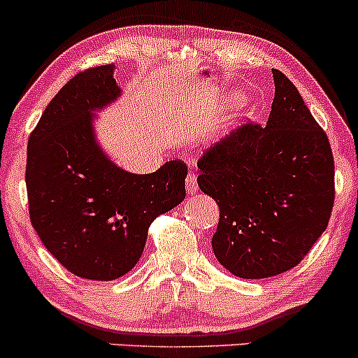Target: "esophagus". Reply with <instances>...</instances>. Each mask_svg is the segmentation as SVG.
Masks as SVG:
<instances>
[{
  "label": "esophagus",
  "instance_id": "obj_1",
  "mask_svg": "<svg viewBox=\"0 0 358 358\" xmlns=\"http://www.w3.org/2000/svg\"><path fill=\"white\" fill-rule=\"evenodd\" d=\"M185 188L188 194H195L199 188V183H197V176H195L194 171H190L187 175V180H185Z\"/></svg>",
  "mask_w": 358,
  "mask_h": 358
}]
</instances>
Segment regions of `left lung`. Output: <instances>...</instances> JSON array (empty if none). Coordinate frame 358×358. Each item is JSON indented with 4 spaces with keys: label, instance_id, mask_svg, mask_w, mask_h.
I'll return each mask as SVG.
<instances>
[{
    "label": "left lung",
    "instance_id": "1",
    "mask_svg": "<svg viewBox=\"0 0 358 358\" xmlns=\"http://www.w3.org/2000/svg\"><path fill=\"white\" fill-rule=\"evenodd\" d=\"M265 127L245 124L199 159L200 190L219 206L215 258L241 278L284 273L324 233L335 200L329 141L290 80L272 69Z\"/></svg>",
    "mask_w": 358,
    "mask_h": 358
}]
</instances>
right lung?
<instances>
[{"label": "right lung", "mask_w": 358, "mask_h": 358, "mask_svg": "<svg viewBox=\"0 0 358 358\" xmlns=\"http://www.w3.org/2000/svg\"><path fill=\"white\" fill-rule=\"evenodd\" d=\"M115 66L76 74L50 100L27 149V195L35 233L71 273L115 280L132 270L159 214L185 199L187 164L136 175L96 143L95 112L120 96Z\"/></svg>", "instance_id": "obj_1"}]
</instances>
